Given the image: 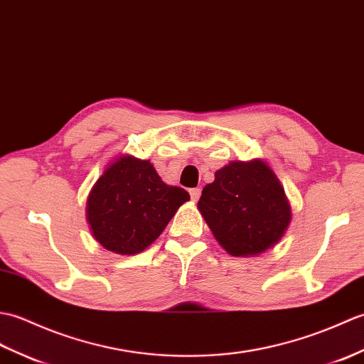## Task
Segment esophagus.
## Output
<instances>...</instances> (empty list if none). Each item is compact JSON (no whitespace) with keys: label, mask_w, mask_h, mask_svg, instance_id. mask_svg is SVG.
<instances>
[{"label":"esophagus","mask_w":364,"mask_h":364,"mask_svg":"<svg viewBox=\"0 0 364 364\" xmlns=\"http://www.w3.org/2000/svg\"><path fill=\"white\" fill-rule=\"evenodd\" d=\"M190 196L193 200H198L200 196V188H191L190 190Z\"/></svg>","instance_id":"esophagus-1"}]
</instances>
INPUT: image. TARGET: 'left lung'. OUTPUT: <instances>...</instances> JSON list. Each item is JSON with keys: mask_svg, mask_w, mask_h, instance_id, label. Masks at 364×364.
Segmentation results:
<instances>
[{"mask_svg": "<svg viewBox=\"0 0 364 364\" xmlns=\"http://www.w3.org/2000/svg\"><path fill=\"white\" fill-rule=\"evenodd\" d=\"M198 208L216 241L233 257L264 252L291 223L285 190L263 160L230 161L203 190Z\"/></svg>", "mask_w": 364, "mask_h": 364, "instance_id": "8db88e82", "label": "left lung"}]
</instances>
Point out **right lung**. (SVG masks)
Wrapping results in <instances>:
<instances>
[{
    "label": "right lung",
    "mask_w": 364,
    "mask_h": 364,
    "mask_svg": "<svg viewBox=\"0 0 364 364\" xmlns=\"http://www.w3.org/2000/svg\"><path fill=\"white\" fill-rule=\"evenodd\" d=\"M190 195L166 185L149 160L121 156L87 199V221L98 243L121 255L140 254L160 237Z\"/></svg>",
    "instance_id": "right-lung-1"
}]
</instances>
